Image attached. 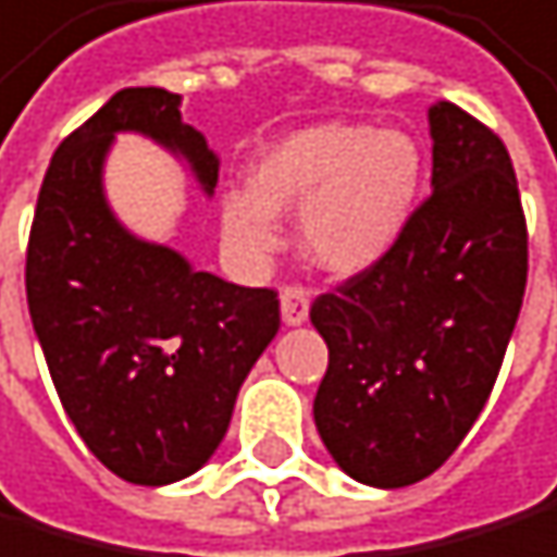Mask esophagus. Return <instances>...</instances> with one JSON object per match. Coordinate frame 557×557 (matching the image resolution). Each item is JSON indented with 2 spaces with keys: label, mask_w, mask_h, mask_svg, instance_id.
I'll use <instances>...</instances> for the list:
<instances>
[{
  "label": "esophagus",
  "mask_w": 557,
  "mask_h": 557,
  "mask_svg": "<svg viewBox=\"0 0 557 557\" xmlns=\"http://www.w3.org/2000/svg\"><path fill=\"white\" fill-rule=\"evenodd\" d=\"M309 315V296L302 288H282V323L285 326H302Z\"/></svg>",
  "instance_id": "esophagus-1"
}]
</instances>
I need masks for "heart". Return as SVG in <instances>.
<instances>
[{
	"instance_id": "1",
	"label": "heart",
	"mask_w": 557,
	"mask_h": 557,
	"mask_svg": "<svg viewBox=\"0 0 557 557\" xmlns=\"http://www.w3.org/2000/svg\"><path fill=\"white\" fill-rule=\"evenodd\" d=\"M425 180L408 132L350 122L306 125L255 162L251 189L221 200V234L245 261L278 245V213H299V248L315 269L360 275L405 237Z\"/></svg>"
}]
</instances>
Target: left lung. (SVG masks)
I'll return each instance as SVG.
<instances>
[{"mask_svg": "<svg viewBox=\"0 0 557 557\" xmlns=\"http://www.w3.org/2000/svg\"><path fill=\"white\" fill-rule=\"evenodd\" d=\"M432 197L374 269L309 309L330 350L312 419L333 462L377 490L432 476L480 419L528 285V227L500 138L429 108Z\"/></svg>", "mask_w": 557, "mask_h": 557, "instance_id": "obj_1", "label": "left lung"}]
</instances>
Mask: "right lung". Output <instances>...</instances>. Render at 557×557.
I'll return each mask as SVG.
<instances>
[{
	"instance_id": "right-lung-1",
	"label": "right lung",
	"mask_w": 557,
	"mask_h": 557,
	"mask_svg": "<svg viewBox=\"0 0 557 557\" xmlns=\"http://www.w3.org/2000/svg\"><path fill=\"white\" fill-rule=\"evenodd\" d=\"M180 95L125 87L60 143L36 200L26 302L60 405L84 446L138 486L186 480L218 453L237 391L278 333L272 288L200 272L128 231L108 203L115 135H146L213 197L221 156Z\"/></svg>"
}]
</instances>
